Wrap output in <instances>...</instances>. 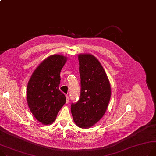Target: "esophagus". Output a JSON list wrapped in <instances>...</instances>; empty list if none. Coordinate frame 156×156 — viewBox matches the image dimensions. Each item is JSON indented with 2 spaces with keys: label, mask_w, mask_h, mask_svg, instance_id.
Masks as SVG:
<instances>
[{
  "label": "esophagus",
  "mask_w": 156,
  "mask_h": 156,
  "mask_svg": "<svg viewBox=\"0 0 156 156\" xmlns=\"http://www.w3.org/2000/svg\"><path fill=\"white\" fill-rule=\"evenodd\" d=\"M66 103H69V96L68 95H66Z\"/></svg>",
  "instance_id": "esophagus-1"
}]
</instances>
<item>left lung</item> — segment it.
<instances>
[{"label":"left lung","instance_id":"8db88e82","mask_svg":"<svg viewBox=\"0 0 156 156\" xmlns=\"http://www.w3.org/2000/svg\"><path fill=\"white\" fill-rule=\"evenodd\" d=\"M81 78L79 100L71 109L76 125L88 129L104 115L111 97V87L105 71L98 59L91 54L78 56Z\"/></svg>","mask_w":156,"mask_h":156}]
</instances>
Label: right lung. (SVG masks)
I'll list each match as a JSON object with an SVG mask.
<instances>
[{
    "label": "right lung",
    "mask_w": 156,
    "mask_h": 156,
    "mask_svg": "<svg viewBox=\"0 0 156 156\" xmlns=\"http://www.w3.org/2000/svg\"><path fill=\"white\" fill-rule=\"evenodd\" d=\"M68 58L61 55L49 56L43 60L31 75L27 87V102L36 119L50 125L66 102L60 91V72Z\"/></svg>",
    "instance_id": "right-lung-1"
}]
</instances>
